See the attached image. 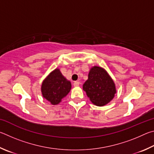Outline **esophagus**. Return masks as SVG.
<instances>
[{
    "label": "esophagus",
    "instance_id": "obj_1",
    "mask_svg": "<svg viewBox=\"0 0 154 154\" xmlns=\"http://www.w3.org/2000/svg\"><path fill=\"white\" fill-rule=\"evenodd\" d=\"M79 85H80V82H79V81H75L74 82V87H78V86H79Z\"/></svg>",
    "mask_w": 154,
    "mask_h": 154
}]
</instances>
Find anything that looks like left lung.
I'll list each match as a JSON object with an SVG mask.
<instances>
[{
  "label": "left lung",
  "mask_w": 154,
  "mask_h": 154,
  "mask_svg": "<svg viewBox=\"0 0 154 154\" xmlns=\"http://www.w3.org/2000/svg\"><path fill=\"white\" fill-rule=\"evenodd\" d=\"M91 101L97 106H103L111 101L116 93L114 82L103 68L91 67L88 80L83 85Z\"/></svg>",
  "instance_id": "left-lung-1"
}]
</instances>
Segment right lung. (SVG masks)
Listing matches in <instances>:
<instances>
[{
	"label": "right lung",
	"instance_id": "add662e5",
	"mask_svg": "<svg viewBox=\"0 0 154 154\" xmlns=\"http://www.w3.org/2000/svg\"><path fill=\"white\" fill-rule=\"evenodd\" d=\"M72 85L59 69H55L43 80L41 92L43 97L52 105H57L71 90Z\"/></svg>",
	"mask_w": 154,
	"mask_h": 154
}]
</instances>
